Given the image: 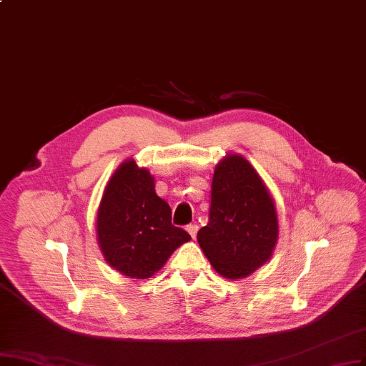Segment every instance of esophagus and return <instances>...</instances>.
<instances>
[{
	"mask_svg": "<svg viewBox=\"0 0 366 366\" xmlns=\"http://www.w3.org/2000/svg\"><path fill=\"white\" fill-rule=\"evenodd\" d=\"M185 229L188 231V234L192 235V239H194V237H196V234H197L199 227H197V225H193V223H192V225H187V228H185Z\"/></svg>",
	"mask_w": 366,
	"mask_h": 366,
	"instance_id": "esophagus-1",
	"label": "esophagus"
}]
</instances>
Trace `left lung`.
I'll list each match as a JSON object with an SVG mask.
<instances>
[{
    "mask_svg": "<svg viewBox=\"0 0 366 366\" xmlns=\"http://www.w3.org/2000/svg\"><path fill=\"white\" fill-rule=\"evenodd\" d=\"M278 240L274 199L249 161L229 153L214 170L207 227L199 246L216 272L229 280L251 275L272 257Z\"/></svg>",
    "mask_w": 366,
    "mask_h": 366,
    "instance_id": "1",
    "label": "left lung"
}]
</instances>
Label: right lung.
I'll use <instances>...</instances> for the list:
<instances>
[{
    "label": "right lung",
    "mask_w": 366,
    "mask_h": 366,
    "mask_svg": "<svg viewBox=\"0 0 366 366\" xmlns=\"http://www.w3.org/2000/svg\"><path fill=\"white\" fill-rule=\"evenodd\" d=\"M97 242L115 270L150 278L190 234L172 225V209L155 192V178L134 159L124 161L106 185L97 211Z\"/></svg>",
    "instance_id": "right-lung-1"
}]
</instances>
